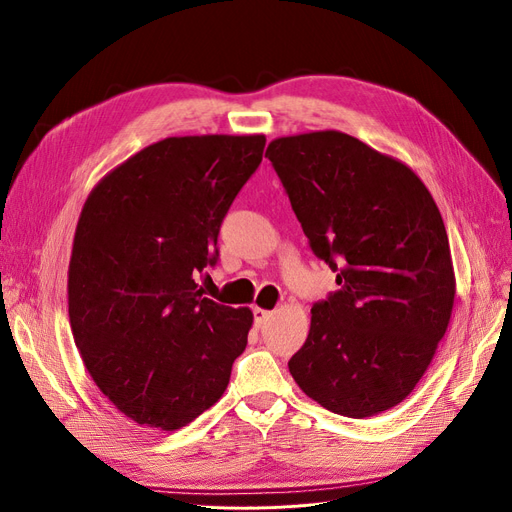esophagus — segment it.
<instances>
[{"instance_id": "obj_1", "label": "esophagus", "mask_w": 512, "mask_h": 512, "mask_svg": "<svg viewBox=\"0 0 512 512\" xmlns=\"http://www.w3.org/2000/svg\"><path fill=\"white\" fill-rule=\"evenodd\" d=\"M272 318V311H268V309H259V307H255L253 309V320H255V326H263L265 322H268Z\"/></svg>"}]
</instances>
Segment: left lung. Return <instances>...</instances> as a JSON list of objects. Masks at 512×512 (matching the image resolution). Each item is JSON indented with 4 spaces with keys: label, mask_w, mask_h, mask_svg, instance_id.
I'll return each instance as SVG.
<instances>
[{
    "label": "left lung",
    "mask_w": 512,
    "mask_h": 512,
    "mask_svg": "<svg viewBox=\"0 0 512 512\" xmlns=\"http://www.w3.org/2000/svg\"><path fill=\"white\" fill-rule=\"evenodd\" d=\"M265 157L339 284L311 307L288 370L330 412H385L412 393L450 324L456 278L441 213L408 165L341 131L278 138Z\"/></svg>",
    "instance_id": "left-lung-1"
}]
</instances>
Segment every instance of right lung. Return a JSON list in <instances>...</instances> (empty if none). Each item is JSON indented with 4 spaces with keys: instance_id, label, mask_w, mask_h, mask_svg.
Masks as SVG:
<instances>
[{
    "instance_id": "add662e5",
    "label": "right lung",
    "mask_w": 512,
    "mask_h": 512,
    "mask_svg": "<svg viewBox=\"0 0 512 512\" xmlns=\"http://www.w3.org/2000/svg\"><path fill=\"white\" fill-rule=\"evenodd\" d=\"M265 136L150 144L87 196L69 263L75 345L98 389L138 425L175 431L224 395L247 347L249 307L219 305L196 276L261 163Z\"/></svg>"
}]
</instances>
